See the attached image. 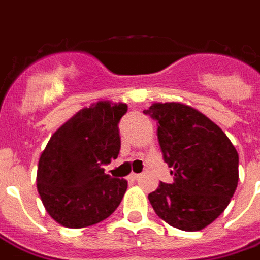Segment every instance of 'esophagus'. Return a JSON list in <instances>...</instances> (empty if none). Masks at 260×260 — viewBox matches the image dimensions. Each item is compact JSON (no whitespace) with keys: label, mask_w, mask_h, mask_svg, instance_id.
<instances>
[{"label":"esophagus","mask_w":260,"mask_h":260,"mask_svg":"<svg viewBox=\"0 0 260 260\" xmlns=\"http://www.w3.org/2000/svg\"><path fill=\"white\" fill-rule=\"evenodd\" d=\"M140 177H142V174H136V173H131L129 174V178L132 179V181H138Z\"/></svg>","instance_id":"esophagus-1"}]
</instances>
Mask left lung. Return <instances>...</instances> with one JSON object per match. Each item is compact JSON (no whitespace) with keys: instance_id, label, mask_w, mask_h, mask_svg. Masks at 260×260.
I'll return each instance as SVG.
<instances>
[{"instance_id":"left-lung-1","label":"left lung","mask_w":260,"mask_h":260,"mask_svg":"<svg viewBox=\"0 0 260 260\" xmlns=\"http://www.w3.org/2000/svg\"><path fill=\"white\" fill-rule=\"evenodd\" d=\"M156 120L173 183L148 194L155 213L182 231H201L225 210L238 187L239 155L222 129L181 102H154L143 110Z\"/></svg>"}]
</instances>
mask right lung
I'll return each instance as SVG.
<instances>
[{"label": "right lung", "mask_w": 260, "mask_h": 260, "mask_svg": "<svg viewBox=\"0 0 260 260\" xmlns=\"http://www.w3.org/2000/svg\"><path fill=\"white\" fill-rule=\"evenodd\" d=\"M128 106L93 102L60 125L47 143L38 166V191L47 213L66 228H85L108 218L128 187L102 165L120 152L118 121Z\"/></svg>", "instance_id": "right-lung-1"}]
</instances>
